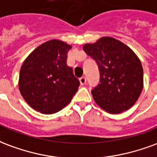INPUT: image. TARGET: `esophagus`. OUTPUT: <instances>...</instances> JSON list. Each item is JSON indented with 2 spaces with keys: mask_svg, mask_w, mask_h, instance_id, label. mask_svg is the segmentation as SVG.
Masks as SVG:
<instances>
[{
  "mask_svg": "<svg viewBox=\"0 0 157 157\" xmlns=\"http://www.w3.org/2000/svg\"><path fill=\"white\" fill-rule=\"evenodd\" d=\"M79 82L80 83H81V85H84V84H86V78L85 77L80 78Z\"/></svg>",
  "mask_w": 157,
  "mask_h": 157,
  "instance_id": "1",
  "label": "esophagus"
}]
</instances>
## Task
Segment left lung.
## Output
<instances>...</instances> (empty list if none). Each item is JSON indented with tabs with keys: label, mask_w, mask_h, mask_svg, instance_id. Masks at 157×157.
I'll return each mask as SVG.
<instances>
[{
	"label": "left lung",
	"mask_w": 157,
	"mask_h": 157,
	"mask_svg": "<svg viewBox=\"0 0 157 157\" xmlns=\"http://www.w3.org/2000/svg\"><path fill=\"white\" fill-rule=\"evenodd\" d=\"M83 48L99 67V83L91 91L97 105L110 114L132 107L143 89L142 65L136 54L110 36L84 44Z\"/></svg>",
	"instance_id": "obj_1"
}]
</instances>
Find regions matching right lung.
<instances>
[{
  "label": "right lung",
  "instance_id": "right-lung-1",
  "mask_svg": "<svg viewBox=\"0 0 157 157\" xmlns=\"http://www.w3.org/2000/svg\"><path fill=\"white\" fill-rule=\"evenodd\" d=\"M71 48L63 41L50 40L25 59L19 74V90L36 111L54 114L64 108L77 92L79 81L67 65Z\"/></svg>",
  "mask_w": 157,
  "mask_h": 157
}]
</instances>
